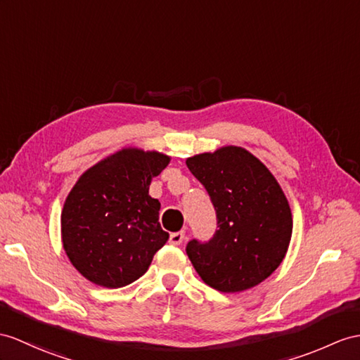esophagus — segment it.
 Wrapping results in <instances>:
<instances>
[{"label":"esophagus","instance_id":"esophagus-1","mask_svg":"<svg viewBox=\"0 0 360 360\" xmlns=\"http://www.w3.org/2000/svg\"><path fill=\"white\" fill-rule=\"evenodd\" d=\"M183 240H185V232L180 231V232H174L169 235V243L174 244V246H179V244L183 243Z\"/></svg>","mask_w":360,"mask_h":360}]
</instances>
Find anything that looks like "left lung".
I'll return each instance as SVG.
<instances>
[{"label":"left lung","mask_w":360,"mask_h":360,"mask_svg":"<svg viewBox=\"0 0 360 360\" xmlns=\"http://www.w3.org/2000/svg\"><path fill=\"white\" fill-rule=\"evenodd\" d=\"M189 171L209 192L218 231L209 243H188L200 278L223 293L261 284L279 267L292 240V209L274 174L241 146L188 157Z\"/></svg>","instance_id":"obj_1"}]
</instances>
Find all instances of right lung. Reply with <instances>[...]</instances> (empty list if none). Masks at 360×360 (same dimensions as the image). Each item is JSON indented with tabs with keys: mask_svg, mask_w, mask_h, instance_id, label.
Masks as SVG:
<instances>
[{
	"mask_svg": "<svg viewBox=\"0 0 360 360\" xmlns=\"http://www.w3.org/2000/svg\"><path fill=\"white\" fill-rule=\"evenodd\" d=\"M169 162L163 153L125 146L86 169L68 192L60 212L63 248L93 284L134 283L168 241L150 185Z\"/></svg>",
	"mask_w": 360,
	"mask_h": 360,
	"instance_id": "add662e5",
	"label": "right lung"
}]
</instances>
